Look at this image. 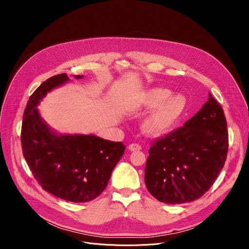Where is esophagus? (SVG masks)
<instances>
[{"label": "esophagus", "mask_w": 249, "mask_h": 249, "mask_svg": "<svg viewBox=\"0 0 249 249\" xmlns=\"http://www.w3.org/2000/svg\"><path fill=\"white\" fill-rule=\"evenodd\" d=\"M129 150L130 151H140L141 149H142V147L139 145V144H131V145H129Z\"/></svg>", "instance_id": "1"}]
</instances>
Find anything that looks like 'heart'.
Wrapping results in <instances>:
<instances>
[{
	"mask_svg": "<svg viewBox=\"0 0 249 249\" xmlns=\"http://www.w3.org/2000/svg\"><path fill=\"white\" fill-rule=\"evenodd\" d=\"M161 88H152L142 92L135 101L137 109H152L142 120L141 128L146 134L160 136L168 132L180 119L186 108V99L179 94H169Z\"/></svg>",
	"mask_w": 249,
	"mask_h": 249,
	"instance_id": "obj_1",
	"label": "heart"
}]
</instances>
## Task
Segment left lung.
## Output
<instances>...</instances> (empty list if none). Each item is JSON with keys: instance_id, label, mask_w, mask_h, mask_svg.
<instances>
[{"instance_id": "obj_1", "label": "left lung", "mask_w": 249, "mask_h": 249, "mask_svg": "<svg viewBox=\"0 0 249 249\" xmlns=\"http://www.w3.org/2000/svg\"><path fill=\"white\" fill-rule=\"evenodd\" d=\"M228 136L224 110L209 92L208 101L183 127L152 143L145 169L149 192L166 204L202 197L225 165Z\"/></svg>"}]
</instances>
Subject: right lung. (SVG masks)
Masks as SVG:
<instances>
[{
  "instance_id": "add662e5",
  "label": "right lung",
  "mask_w": 249,
  "mask_h": 249,
  "mask_svg": "<svg viewBox=\"0 0 249 249\" xmlns=\"http://www.w3.org/2000/svg\"><path fill=\"white\" fill-rule=\"evenodd\" d=\"M68 81L66 74L53 76L31 94L23 112L21 148L35 179L45 191L66 201L85 203L107 186L126 147L94 135H63L51 130L36 107L47 92Z\"/></svg>"
}]
</instances>
